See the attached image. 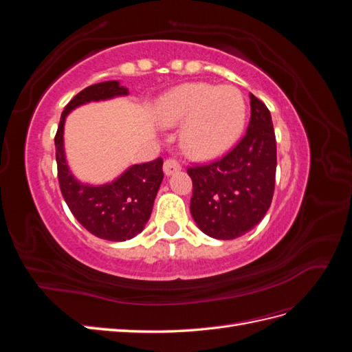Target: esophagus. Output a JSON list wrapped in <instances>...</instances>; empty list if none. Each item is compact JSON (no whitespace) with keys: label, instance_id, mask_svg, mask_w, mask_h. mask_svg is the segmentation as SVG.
Here are the masks:
<instances>
[{"label":"esophagus","instance_id":"1","mask_svg":"<svg viewBox=\"0 0 352 352\" xmlns=\"http://www.w3.org/2000/svg\"><path fill=\"white\" fill-rule=\"evenodd\" d=\"M163 170H164V175L166 176H172L176 172H179L180 164L176 162L175 158H167L166 162H164V164H163Z\"/></svg>","mask_w":352,"mask_h":352}]
</instances>
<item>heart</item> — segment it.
I'll return each instance as SVG.
<instances>
[{
    "mask_svg": "<svg viewBox=\"0 0 352 352\" xmlns=\"http://www.w3.org/2000/svg\"><path fill=\"white\" fill-rule=\"evenodd\" d=\"M164 126L184 123L180 144L195 158H212L230 148L247 122V101L230 85L185 83L168 91L155 105Z\"/></svg>",
    "mask_w": 352,
    "mask_h": 352,
    "instance_id": "heart-1",
    "label": "heart"
}]
</instances>
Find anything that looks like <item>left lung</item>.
Masks as SVG:
<instances>
[{
    "instance_id": "1",
    "label": "left lung",
    "mask_w": 352,
    "mask_h": 352,
    "mask_svg": "<svg viewBox=\"0 0 352 352\" xmlns=\"http://www.w3.org/2000/svg\"><path fill=\"white\" fill-rule=\"evenodd\" d=\"M245 136L225 157L188 168L192 179L190 214L206 235L235 239L257 226L274 192L276 136L269 109L250 94Z\"/></svg>"
}]
</instances>
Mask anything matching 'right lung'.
Segmentation results:
<instances>
[{"mask_svg": "<svg viewBox=\"0 0 352 352\" xmlns=\"http://www.w3.org/2000/svg\"><path fill=\"white\" fill-rule=\"evenodd\" d=\"M129 95L119 80L91 85L80 91L61 113L56 135V160L63 198L80 225L101 239L123 242L141 233L151 216L154 199L162 185L163 160L133 164L104 185L83 184L73 176L65 153V122L67 114L83 104Z\"/></svg>", "mask_w": 352, "mask_h": 352, "instance_id": "add662e5", "label": "right lung"}]
</instances>
